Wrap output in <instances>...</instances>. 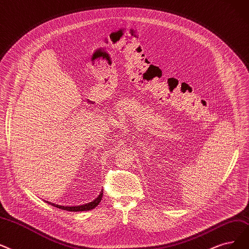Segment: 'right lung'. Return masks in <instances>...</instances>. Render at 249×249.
<instances>
[{
  "mask_svg": "<svg viewBox=\"0 0 249 249\" xmlns=\"http://www.w3.org/2000/svg\"><path fill=\"white\" fill-rule=\"evenodd\" d=\"M102 196H103V191L100 192L99 196L95 199H94L93 202H90V203L85 204V205H80V206H61V205H56V204L52 203V202H47V200H44V202L47 203L49 205H52V206L55 207V208L61 209V210L70 211V212H82V211H89V210L96 208L99 205V203L101 202Z\"/></svg>",
  "mask_w": 249,
  "mask_h": 249,
  "instance_id": "obj_1",
  "label": "right lung"
}]
</instances>
